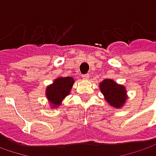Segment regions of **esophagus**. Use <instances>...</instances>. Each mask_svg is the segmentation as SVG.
Returning <instances> with one entry per match:
<instances>
[{"instance_id":"34e87169","label":"esophagus","mask_w":156,"mask_h":156,"mask_svg":"<svg viewBox=\"0 0 156 156\" xmlns=\"http://www.w3.org/2000/svg\"><path fill=\"white\" fill-rule=\"evenodd\" d=\"M82 79H84V80H87L88 78H89V75L88 74H86V75H82Z\"/></svg>"}]
</instances>
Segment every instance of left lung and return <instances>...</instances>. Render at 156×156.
Masks as SVG:
<instances>
[{"instance_id":"left-lung-1","label":"left lung","mask_w":156,"mask_h":156,"mask_svg":"<svg viewBox=\"0 0 156 156\" xmlns=\"http://www.w3.org/2000/svg\"><path fill=\"white\" fill-rule=\"evenodd\" d=\"M100 89L108 103L115 108H121L125 104L127 96L126 87L117 84L111 79H106L100 83Z\"/></svg>"}]
</instances>
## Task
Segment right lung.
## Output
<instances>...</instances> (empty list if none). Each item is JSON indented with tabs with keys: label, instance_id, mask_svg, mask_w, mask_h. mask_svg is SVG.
Masks as SVG:
<instances>
[{
	"label": "right lung",
	"instance_id": "right-lung-1",
	"mask_svg": "<svg viewBox=\"0 0 156 156\" xmlns=\"http://www.w3.org/2000/svg\"><path fill=\"white\" fill-rule=\"evenodd\" d=\"M74 82L73 77H59L54 81L51 85L47 87L46 97L53 108H57L62 105V100L70 93Z\"/></svg>",
	"mask_w": 156,
	"mask_h": 156
}]
</instances>
